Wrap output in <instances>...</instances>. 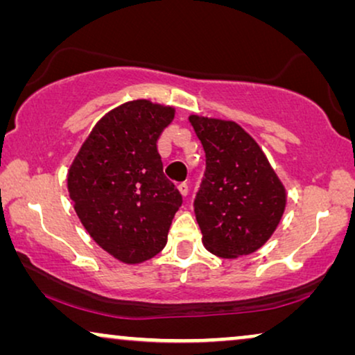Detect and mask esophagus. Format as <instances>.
Masks as SVG:
<instances>
[{"label":"esophagus","mask_w":355,"mask_h":355,"mask_svg":"<svg viewBox=\"0 0 355 355\" xmlns=\"http://www.w3.org/2000/svg\"><path fill=\"white\" fill-rule=\"evenodd\" d=\"M178 191H179V193H181L182 197H187V193H189V186H187L186 182L179 184V186H178Z\"/></svg>","instance_id":"34e87169"}]
</instances>
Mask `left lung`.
<instances>
[{
    "instance_id": "left-lung-1",
    "label": "left lung",
    "mask_w": 355,
    "mask_h": 355,
    "mask_svg": "<svg viewBox=\"0 0 355 355\" xmlns=\"http://www.w3.org/2000/svg\"><path fill=\"white\" fill-rule=\"evenodd\" d=\"M207 169L193 211L205 249L223 259L254 254L286 208V189L259 144L234 121L191 114Z\"/></svg>"
}]
</instances>
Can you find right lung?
I'll use <instances>...</instances> for the list:
<instances>
[{
	"label": "right lung",
	"mask_w": 355,
	"mask_h": 355,
	"mask_svg": "<svg viewBox=\"0 0 355 355\" xmlns=\"http://www.w3.org/2000/svg\"><path fill=\"white\" fill-rule=\"evenodd\" d=\"M173 106L134 100L106 113L67 173L74 210L92 239L128 265L166 245L182 197L163 174L157 142Z\"/></svg>",
	"instance_id": "right-lung-1"
}]
</instances>
